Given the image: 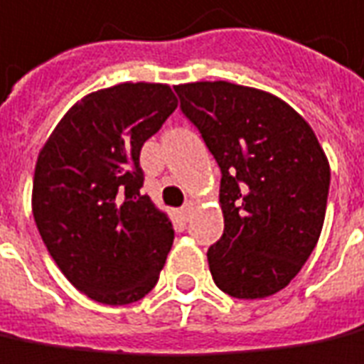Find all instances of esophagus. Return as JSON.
Returning a JSON list of instances; mask_svg holds the SVG:
<instances>
[{"instance_id": "34e87169", "label": "esophagus", "mask_w": 364, "mask_h": 364, "mask_svg": "<svg viewBox=\"0 0 364 364\" xmlns=\"http://www.w3.org/2000/svg\"><path fill=\"white\" fill-rule=\"evenodd\" d=\"M192 212H194V202H186V204L182 206V216L188 220V218L192 216Z\"/></svg>"}]
</instances>
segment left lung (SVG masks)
I'll return each mask as SVG.
<instances>
[{"instance_id": "obj_1", "label": "left lung", "mask_w": 364, "mask_h": 364, "mask_svg": "<svg viewBox=\"0 0 364 364\" xmlns=\"http://www.w3.org/2000/svg\"><path fill=\"white\" fill-rule=\"evenodd\" d=\"M182 114L220 168L216 287L264 299L301 272L323 230L331 168L313 128L279 97L230 82L176 85Z\"/></svg>"}]
</instances>
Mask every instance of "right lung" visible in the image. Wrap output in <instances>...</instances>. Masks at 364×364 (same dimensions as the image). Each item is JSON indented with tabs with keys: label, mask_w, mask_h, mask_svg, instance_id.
<instances>
[{
	"label": "right lung",
	"mask_w": 364,
	"mask_h": 364,
	"mask_svg": "<svg viewBox=\"0 0 364 364\" xmlns=\"http://www.w3.org/2000/svg\"><path fill=\"white\" fill-rule=\"evenodd\" d=\"M164 84H119L70 109L38 156L33 218L65 279L119 306L156 287L174 228L140 194L144 142L176 109Z\"/></svg>",
	"instance_id": "obj_1"
}]
</instances>
